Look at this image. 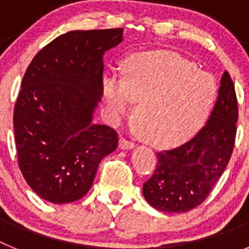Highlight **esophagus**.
I'll use <instances>...</instances> for the list:
<instances>
[{
    "label": "esophagus",
    "instance_id": "1",
    "mask_svg": "<svg viewBox=\"0 0 249 249\" xmlns=\"http://www.w3.org/2000/svg\"><path fill=\"white\" fill-rule=\"evenodd\" d=\"M135 147V143L131 141L126 140V138H121L120 140V148L121 149H131Z\"/></svg>",
    "mask_w": 249,
    "mask_h": 249
}]
</instances>
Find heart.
Masks as SVG:
<instances>
[{
	"mask_svg": "<svg viewBox=\"0 0 249 249\" xmlns=\"http://www.w3.org/2000/svg\"><path fill=\"white\" fill-rule=\"evenodd\" d=\"M102 94L111 121L128 113L137 102L135 122L140 136L167 148L184 142L203 126L217 96V83L188 59L157 51L129 57L123 80L103 78Z\"/></svg>",
	"mask_w": 249,
	"mask_h": 249,
	"instance_id": "obj_1",
	"label": "heart"
}]
</instances>
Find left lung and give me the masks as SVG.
<instances>
[{
	"label": "left lung",
	"instance_id": "obj_1",
	"mask_svg": "<svg viewBox=\"0 0 249 249\" xmlns=\"http://www.w3.org/2000/svg\"><path fill=\"white\" fill-rule=\"evenodd\" d=\"M237 120L234 85L224 71L218 97L201 131L183 146L157 153L155 173L143 184L144 199L166 213H183L198 207L230 160Z\"/></svg>",
	"mask_w": 249,
	"mask_h": 249
}]
</instances>
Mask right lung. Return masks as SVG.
<instances>
[{
	"label": "right lung",
	"mask_w": 249,
	"mask_h": 249,
	"mask_svg": "<svg viewBox=\"0 0 249 249\" xmlns=\"http://www.w3.org/2000/svg\"><path fill=\"white\" fill-rule=\"evenodd\" d=\"M122 41L123 28L70 31L28 66L13 129L22 176L45 201L82 198L102 158L117 148V133L93 123V114L102 96L103 56Z\"/></svg>",
	"instance_id": "right-lung-1"
}]
</instances>
